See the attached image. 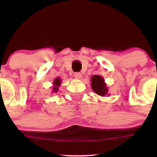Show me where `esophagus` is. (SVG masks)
I'll return each instance as SVG.
<instances>
[{
  "label": "esophagus",
  "instance_id": "esophagus-1",
  "mask_svg": "<svg viewBox=\"0 0 157 157\" xmlns=\"http://www.w3.org/2000/svg\"><path fill=\"white\" fill-rule=\"evenodd\" d=\"M74 77L76 79H81L82 77V75L81 73H79V72H77V73H75Z\"/></svg>",
  "mask_w": 157,
  "mask_h": 157
}]
</instances>
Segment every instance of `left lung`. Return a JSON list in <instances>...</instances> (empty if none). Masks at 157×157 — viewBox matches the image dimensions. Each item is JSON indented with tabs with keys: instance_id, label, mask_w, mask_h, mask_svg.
<instances>
[{
	"instance_id": "left-lung-1",
	"label": "left lung",
	"mask_w": 157,
	"mask_h": 157,
	"mask_svg": "<svg viewBox=\"0 0 157 157\" xmlns=\"http://www.w3.org/2000/svg\"><path fill=\"white\" fill-rule=\"evenodd\" d=\"M91 87L96 94L101 97L110 95L109 93V88L107 87V84L102 76L98 75L93 76L91 78Z\"/></svg>"
}]
</instances>
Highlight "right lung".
I'll list each match as a JSON object with an SVG mask.
<instances>
[{
  "label": "right lung",
  "instance_id": "add662e5",
  "mask_svg": "<svg viewBox=\"0 0 157 157\" xmlns=\"http://www.w3.org/2000/svg\"><path fill=\"white\" fill-rule=\"evenodd\" d=\"M62 82V80L61 78H55L53 81V86H52V93H56L58 91V90H59V86H60V84H61Z\"/></svg>",
  "mask_w": 157,
  "mask_h": 157
}]
</instances>
